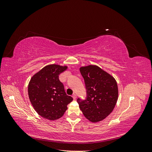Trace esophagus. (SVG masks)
<instances>
[{
    "label": "esophagus",
    "mask_w": 152,
    "mask_h": 152,
    "mask_svg": "<svg viewBox=\"0 0 152 152\" xmlns=\"http://www.w3.org/2000/svg\"><path fill=\"white\" fill-rule=\"evenodd\" d=\"M72 97H73V99H75L77 98V95H76V94L73 93V96H72Z\"/></svg>",
    "instance_id": "1"
}]
</instances>
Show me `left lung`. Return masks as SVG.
Returning a JSON list of instances; mask_svg holds the SVG:
<instances>
[{
  "label": "left lung",
  "mask_w": 152,
  "mask_h": 152,
  "mask_svg": "<svg viewBox=\"0 0 152 152\" xmlns=\"http://www.w3.org/2000/svg\"><path fill=\"white\" fill-rule=\"evenodd\" d=\"M80 72L84 79L87 96L86 99H77L79 108L91 122L102 121L113 111L117 102V82L96 65L81 67Z\"/></svg>",
  "instance_id": "1"
}]
</instances>
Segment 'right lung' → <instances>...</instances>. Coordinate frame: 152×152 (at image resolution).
Instances as JSON below:
<instances>
[{
	"label": "right lung",
	"instance_id": "obj_1",
	"mask_svg": "<svg viewBox=\"0 0 152 152\" xmlns=\"http://www.w3.org/2000/svg\"><path fill=\"white\" fill-rule=\"evenodd\" d=\"M66 66L49 65L35 74L29 82L28 92L30 102L37 113L50 121L61 118L73 98L65 93L60 73Z\"/></svg>",
	"mask_w": 152,
	"mask_h": 152
}]
</instances>
